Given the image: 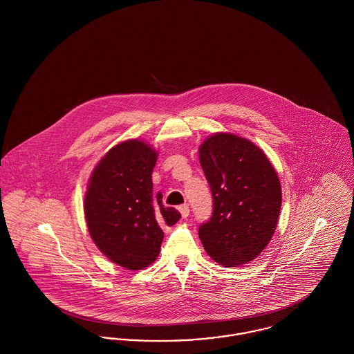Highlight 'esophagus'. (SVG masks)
Here are the masks:
<instances>
[{
    "label": "esophagus",
    "instance_id": "34e87169",
    "mask_svg": "<svg viewBox=\"0 0 354 354\" xmlns=\"http://www.w3.org/2000/svg\"><path fill=\"white\" fill-rule=\"evenodd\" d=\"M178 209H179V212L182 214V218H183V219H185V218L189 215V208H188V205H187V204L179 205V207H178Z\"/></svg>",
    "mask_w": 354,
    "mask_h": 354
}]
</instances>
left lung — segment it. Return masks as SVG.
<instances>
[{"label": "left lung", "mask_w": 354, "mask_h": 354, "mask_svg": "<svg viewBox=\"0 0 354 354\" xmlns=\"http://www.w3.org/2000/svg\"><path fill=\"white\" fill-rule=\"evenodd\" d=\"M199 160L214 199L211 219L199 227L203 247L220 266L248 264L276 231L279 176L260 147L230 133L208 136L199 147Z\"/></svg>", "instance_id": "1"}]
</instances>
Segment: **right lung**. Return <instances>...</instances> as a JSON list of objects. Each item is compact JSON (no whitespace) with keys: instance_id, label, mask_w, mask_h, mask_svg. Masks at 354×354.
I'll list each match as a JSON object with an SVG mask.
<instances>
[{"instance_id":"1","label":"right lung","mask_w":354,"mask_h":354,"mask_svg":"<svg viewBox=\"0 0 354 354\" xmlns=\"http://www.w3.org/2000/svg\"><path fill=\"white\" fill-rule=\"evenodd\" d=\"M158 152L139 139L120 142L98 162L84 195V218L94 244L126 270H143L160 252V224L174 225L178 209L152 196Z\"/></svg>"}]
</instances>
